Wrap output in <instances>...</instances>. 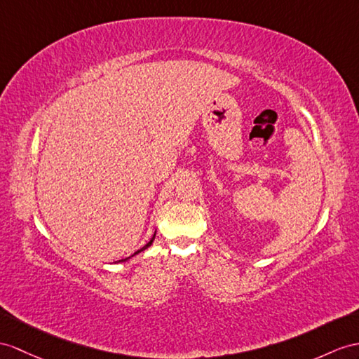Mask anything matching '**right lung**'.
Instances as JSON below:
<instances>
[{"mask_svg": "<svg viewBox=\"0 0 359 359\" xmlns=\"http://www.w3.org/2000/svg\"><path fill=\"white\" fill-rule=\"evenodd\" d=\"M154 239H155V234H154V236H152V239H151V241H149V242H147V243H146V245H144V247H143V248H140V250H138V251H137V252H134V255H133V256H135V255H138V252H142V251H144V250H146V248H147V247H151V243H152V242H154ZM125 260H126V259H123V260H120V262H125Z\"/></svg>", "mask_w": 359, "mask_h": 359, "instance_id": "1", "label": "right lung"}]
</instances>
